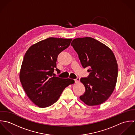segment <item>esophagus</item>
<instances>
[{
    "instance_id": "1",
    "label": "esophagus",
    "mask_w": 135,
    "mask_h": 135,
    "mask_svg": "<svg viewBox=\"0 0 135 135\" xmlns=\"http://www.w3.org/2000/svg\"><path fill=\"white\" fill-rule=\"evenodd\" d=\"M74 80H75V82L76 83H78V82H79V81H80V78H79V77H77V78H76V79H74Z\"/></svg>"
}]
</instances>
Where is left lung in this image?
<instances>
[{
    "mask_svg": "<svg viewBox=\"0 0 135 135\" xmlns=\"http://www.w3.org/2000/svg\"><path fill=\"white\" fill-rule=\"evenodd\" d=\"M71 45L83 67L89 68L88 76L80 78L86 90L80 99L90 106L102 104L115 87L118 66L113 52L104 44L89 37L74 39Z\"/></svg>",
    "mask_w": 135,
    "mask_h": 135,
    "instance_id": "1",
    "label": "left lung"
}]
</instances>
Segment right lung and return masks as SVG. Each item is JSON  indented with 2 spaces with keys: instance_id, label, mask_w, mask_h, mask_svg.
Returning a JSON list of instances; mask_svg holds the SVG:
<instances>
[{
  "instance_id": "1",
  "label": "right lung",
  "mask_w": 135,
  "mask_h": 135,
  "mask_svg": "<svg viewBox=\"0 0 135 135\" xmlns=\"http://www.w3.org/2000/svg\"><path fill=\"white\" fill-rule=\"evenodd\" d=\"M72 39L49 37L31 46L21 65L20 80L30 99L40 108L57 101L63 90L74 80L52 76L59 54L70 45Z\"/></svg>"
}]
</instances>
